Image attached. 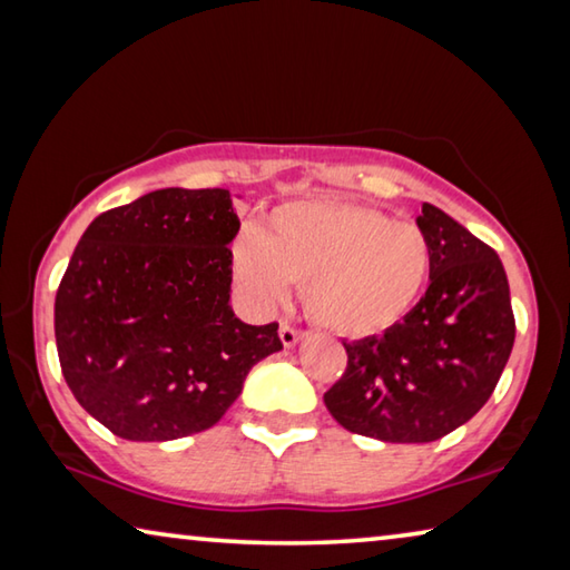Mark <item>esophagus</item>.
<instances>
[{
  "label": "esophagus",
  "instance_id": "obj_1",
  "mask_svg": "<svg viewBox=\"0 0 570 570\" xmlns=\"http://www.w3.org/2000/svg\"><path fill=\"white\" fill-rule=\"evenodd\" d=\"M278 336H282L284 346H294L296 342H302V340H304L306 332L296 330V326H292V324H282V330H278Z\"/></svg>",
  "mask_w": 570,
  "mask_h": 570
}]
</instances>
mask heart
<instances>
[{"mask_svg": "<svg viewBox=\"0 0 570 570\" xmlns=\"http://www.w3.org/2000/svg\"><path fill=\"white\" fill-rule=\"evenodd\" d=\"M430 266V238L417 224L332 198L278 206L266 236L248 230L234 248L236 282L250 304L272 312L304 284L306 312L342 336L397 324L420 298Z\"/></svg>", "mask_w": 570, "mask_h": 570, "instance_id": "1", "label": "heart"}]
</instances>
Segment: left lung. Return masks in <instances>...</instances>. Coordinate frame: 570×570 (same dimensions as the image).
Here are the masks:
<instances>
[{
	"mask_svg": "<svg viewBox=\"0 0 570 570\" xmlns=\"http://www.w3.org/2000/svg\"><path fill=\"white\" fill-rule=\"evenodd\" d=\"M417 226L432 246L430 286L382 336L346 344L324 404L354 435L432 442L490 400L515 342L505 268L493 248L438 206Z\"/></svg>",
	"mask_w": 570,
	"mask_h": 570,
	"instance_id": "1",
	"label": "left lung"
}]
</instances>
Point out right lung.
I'll return each mask as SVG.
<instances>
[{
  "instance_id": "right-lung-1",
  "label": "right lung",
  "mask_w": 570,
  "mask_h": 570,
  "mask_svg": "<svg viewBox=\"0 0 570 570\" xmlns=\"http://www.w3.org/2000/svg\"><path fill=\"white\" fill-rule=\"evenodd\" d=\"M240 220L224 188H163L100 214L55 296L67 387L112 435L163 442L224 417L278 324L234 314Z\"/></svg>"
}]
</instances>
